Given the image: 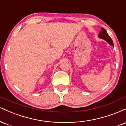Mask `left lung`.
Returning <instances> with one entry per match:
<instances>
[{"instance_id": "left-lung-1", "label": "left lung", "mask_w": 126, "mask_h": 126, "mask_svg": "<svg viewBox=\"0 0 126 126\" xmlns=\"http://www.w3.org/2000/svg\"><path fill=\"white\" fill-rule=\"evenodd\" d=\"M98 36H99L100 38L103 39L104 40H105L106 42H108L110 45L114 46V44H113V40H111V37L109 36L108 33H107L106 30L104 29L103 28H101V30L100 31V32L99 33V34H98Z\"/></svg>"}]
</instances>
